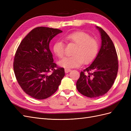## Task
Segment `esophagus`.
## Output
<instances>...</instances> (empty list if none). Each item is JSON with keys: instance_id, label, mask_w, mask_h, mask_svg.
Listing matches in <instances>:
<instances>
[{"instance_id": "34e87169", "label": "esophagus", "mask_w": 131, "mask_h": 131, "mask_svg": "<svg viewBox=\"0 0 131 131\" xmlns=\"http://www.w3.org/2000/svg\"><path fill=\"white\" fill-rule=\"evenodd\" d=\"M64 71H65V73H69V72H70L71 69H69V68H65Z\"/></svg>"}]
</instances>
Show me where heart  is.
I'll return each mask as SVG.
<instances>
[{"mask_svg": "<svg viewBox=\"0 0 131 131\" xmlns=\"http://www.w3.org/2000/svg\"><path fill=\"white\" fill-rule=\"evenodd\" d=\"M66 39L68 42L76 45L72 56L66 57L59 62L61 66L70 68L81 66L83 63L90 64L96 57L99 50V44L95 39L84 31H78L67 35ZM54 54L59 58H63L66 53V45L62 40H57L53 46Z\"/></svg>", "mask_w": 131, "mask_h": 131, "instance_id": "obj_1", "label": "heart"}]
</instances>
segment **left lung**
I'll use <instances>...</instances> for the list:
<instances>
[{
  "label": "left lung",
  "instance_id": "1",
  "mask_svg": "<svg viewBox=\"0 0 131 131\" xmlns=\"http://www.w3.org/2000/svg\"><path fill=\"white\" fill-rule=\"evenodd\" d=\"M101 35L102 45L96 58L89 67L80 73L77 88L82 95L90 98L103 96L112 88L118 72L115 47L109 35L97 26Z\"/></svg>",
  "mask_w": 131,
  "mask_h": 131
}]
</instances>
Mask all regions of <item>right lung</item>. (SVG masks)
<instances>
[{
  "label": "right lung",
  "mask_w": 131,
  "mask_h": 131,
  "mask_svg": "<svg viewBox=\"0 0 131 131\" xmlns=\"http://www.w3.org/2000/svg\"><path fill=\"white\" fill-rule=\"evenodd\" d=\"M60 29L38 27L23 38L16 52L14 70L24 92L37 100H44L56 92L65 72L53 62L49 43ZM50 72L51 73H50Z\"/></svg>",
  "instance_id": "add662e5"
}]
</instances>
